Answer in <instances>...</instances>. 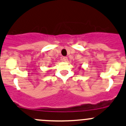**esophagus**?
<instances>
[{
    "mask_svg": "<svg viewBox=\"0 0 126 126\" xmlns=\"http://www.w3.org/2000/svg\"><path fill=\"white\" fill-rule=\"evenodd\" d=\"M62 60L65 62H67L68 61V58L67 57H62Z\"/></svg>",
    "mask_w": 126,
    "mask_h": 126,
    "instance_id": "34e87169",
    "label": "esophagus"
}]
</instances>
